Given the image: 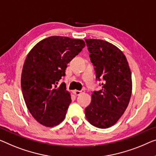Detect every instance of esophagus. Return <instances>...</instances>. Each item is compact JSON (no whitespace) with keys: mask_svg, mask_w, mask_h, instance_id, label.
<instances>
[{"mask_svg":"<svg viewBox=\"0 0 156 156\" xmlns=\"http://www.w3.org/2000/svg\"><path fill=\"white\" fill-rule=\"evenodd\" d=\"M85 92L84 90H74L73 93L76 95H79V94H80L81 93H83V92Z\"/></svg>","mask_w":156,"mask_h":156,"instance_id":"obj_1","label":"esophagus"}]
</instances>
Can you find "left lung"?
<instances>
[{
    "label": "left lung",
    "instance_id": "obj_1",
    "mask_svg": "<svg viewBox=\"0 0 156 156\" xmlns=\"http://www.w3.org/2000/svg\"><path fill=\"white\" fill-rule=\"evenodd\" d=\"M97 80L102 89L92 94L85 110L90 124L108 128L115 124L128 106L132 95V75L127 60L119 48L100 39H85Z\"/></svg>",
    "mask_w": 156,
    "mask_h": 156
}]
</instances>
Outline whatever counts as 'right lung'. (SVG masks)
Here are the masks:
<instances>
[{
  "instance_id": "right-lung-1",
  "label": "right lung",
  "mask_w": 156,
  "mask_h": 156,
  "mask_svg": "<svg viewBox=\"0 0 156 156\" xmlns=\"http://www.w3.org/2000/svg\"><path fill=\"white\" fill-rule=\"evenodd\" d=\"M85 46L83 40L55 36L38 42L28 54L21 86L29 112L40 124L54 127L64 120L71 94L64 83L57 85L67 64Z\"/></svg>"
}]
</instances>
